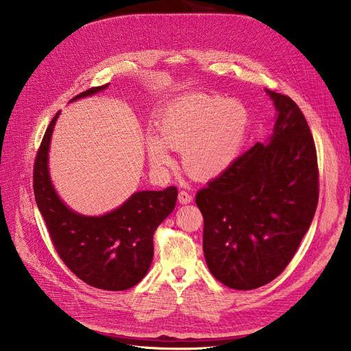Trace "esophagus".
Returning a JSON list of instances; mask_svg holds the SVG:
<instances>
[{
    "label": "esophagus",
    "instance_id": "esophagus-1",
    "mask_svg": "<svg viewBox=\"0 0 351 351\" xmlns=\"http://www.w3.org/2000/svg\"><path fill=\"white\" fill-rule=\"evenodd\" d=\"M178 200L180 202L182 205H186V204H191L192 202V195H189L188 192L185 191H180L179 195H178Z\"/></svg>",
    "mask_w": 351,
    "mask_h": 351
}]
</instances>
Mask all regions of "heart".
Here are the masks:
<instances>
[{
  "label": "heart",
  "mask_w": 351,
  "mask_h": 351,
  "mask_svg": "<svg viewBox=\"0 0 351 351\" xmlns=\"http://www.w3.org/2000/svg\"><path fill=\"white\" fill-rule=\"evenodd\" d=\"M249 129V110L239 101L220 95L192 94L163 109L156 136H147L146 149L156 168L172 158L166 146L182 151L185 171L197 179L225 172L241 154Z\"/></svg>",
  "instance_id": "b5f03b06"
}]
</instances>
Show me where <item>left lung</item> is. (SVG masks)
Listing matches in <instances>:
<instances>
[{"instance_id": "left-lung-1", "label": "left lung", "mask_w": 351, "mask_h": 351, "mask_svg": "<svg viewBox=\"0 0 351 351\" xmlns=\"http://www.w3.org/2000/svg\"><path fill=\"white\" fill-rule=\"evenodd\" d=\"M278 118L257 142L196 195L204 253L215 278L236 290L270 283L293 259L319 202L316 146L300 108L266 89Z\"/></svg>"}]
</instances>
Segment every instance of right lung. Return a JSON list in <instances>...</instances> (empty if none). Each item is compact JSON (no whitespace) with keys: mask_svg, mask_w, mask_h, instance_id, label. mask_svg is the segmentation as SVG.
<instances>
[{"mask_svg":"<svg viewBox=\"0 0 351 351\" xmlns=\"http://www.w3.org/2000/svg\"><path fill=\"white\" fill-rule=\"evenodd\" d=\"M89 88L77 101L106 89ZM60 112L48 125L34 163V195L52 245L68 269L86 285L126 290L138 285L154 259V233L175 209L178 189L136 192L123 205L102 216L71 210L55 192L48 171L51 135Z\"/></svg>","mask_w":351,"mask_h":351,"instance_id":"add662e5","label":"right lung"}]
</instances>
